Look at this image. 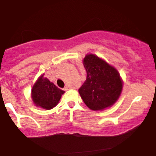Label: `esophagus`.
I'll return each mask as SVG.
<instances>
[{"instance_id": "1", "label": "esophagus", "mask_w": 156, "mask_h": 156, "mask_svg": "<svg viewBox=\"0 0 156 156\" xmlns=\"http://www.w3.org/2000/svg\"><path fill=\"white\" fill-rule=\"evenodd\" d=\"M69 89V87H67H67H64V91H67L68 89Z\"/></svg>"}]
</instances>
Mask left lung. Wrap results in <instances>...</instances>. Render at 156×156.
<instances>
[{
	"mask_svg": "<svg viewBox=\"0 0 156 156\" xmlns=\"http://www.w3.org/2000/svg\"><path fill=\"white\" fill-rule=\"evenodd\" d=\"M83 64L87 79L78 89L89 108L100 111L111 107L120 96L122 80L114 67L94 54H87Z\"/></svg>",
	"mask_w": 156,
	"mask_h": 156,
	"instance_id": "1",
	"label": "left lung"
}]
</instances>
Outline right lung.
<instances>
[{"label":"right lung","instance_id":"obj_1","mask_svg":"<svg viewBox=\"0 0 156 156\" xmlns=\"http://www.w3.org/2000/svg\"><path fill=\"white\" fill-rule=\"evenodd\" d=\"M64 93V91L58 88L47 78H44L43 74L33 86L31 98L37 106L50 110L58 104Z\"/></svg>","mask_w":156,"mask_h":156}]
</instances>
